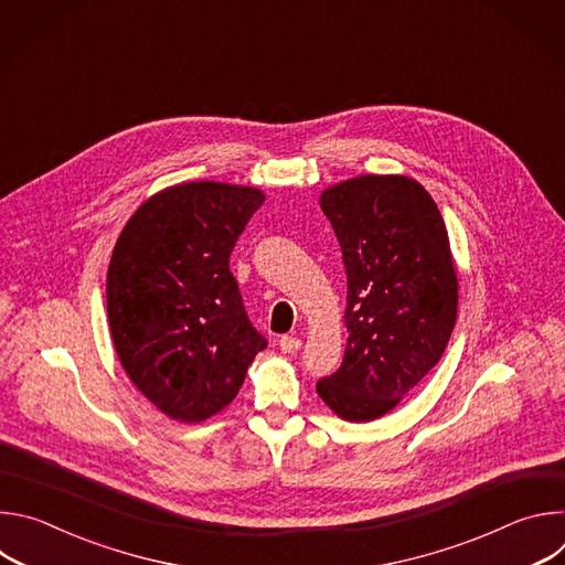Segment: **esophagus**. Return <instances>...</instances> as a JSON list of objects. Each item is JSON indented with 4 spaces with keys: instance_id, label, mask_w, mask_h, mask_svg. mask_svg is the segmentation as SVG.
<instances>
[{
    "instance_id": "obj_1",
    "label": "esophagus",
    "mask_w": 565,
    "mask_h": 565,
    "mask_svg": "<svg viewBox=\"0 0 565 565\" xmlns=\"http://www.w3.org/2000/svg\"><path fill=\"white\" fill-rule=\"evenodd\" d=\"M279 349H281V353L292 355V353H297V351L301 349V340H299V338H292V335H284V338L279 340Z\"/></svg>"
}]
</instances>
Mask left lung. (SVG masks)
<instances>
[{"instance_id":"obj_1","label":"left lung","mask_w":565,"mask_h":565,"mask_svg":"<svg viewBox=\"0 0 565 565\" xmlns=\"http://www.w3.org/2000/svg\"><path fill=\"white\" fill-rule=\"evenodd\" d=\"M347 268L349 342L338 373L317 382L349 423L393 412L443 358L458 310V270L436 201L409 177L362 174L327 188Z\"/></svg>"}]
</instances>
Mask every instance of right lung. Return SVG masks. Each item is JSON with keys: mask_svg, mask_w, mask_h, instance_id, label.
<instances>
[{"mask_svg": "<svg viewBox=\"0 0 565 565\" xmlns=\"http://www.w3.org/2000/svg\"><path fill=\"white\" fill-rule=\"evenodd\" d=\"M264 201L248 185L179 183L140 203L116 241L111 340L136 388L172 420L223 412L266 349L230 273L236 238Z\"/></svg>", "mask_w": 565, "mask_h": 565, "instance_id": "add662e5", "label": "right lung"}]
</instances>
